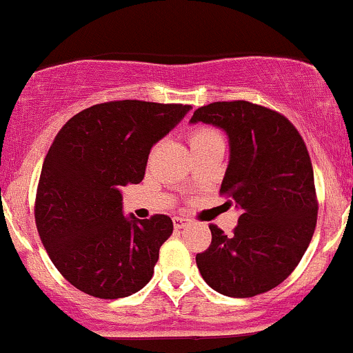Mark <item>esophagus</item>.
Returning <instances> with one entry per match:
<instances>
[{
  "label": "esophagus",
  "instance_id": "34e87169",
  "mask_svg": "<svg viewBox=\"0 0 353 353\" xmlns=\"http://www.w3.org/2000/svg\"><path fill=\"white\" fill-rule=\"evenodd\" d=\"M172 223H174V229H184L186 225H190V220L183 219V216H174Z\"/></svg>",
  "mask_w": 353,
  "mask_h": 353
}]
</instances>
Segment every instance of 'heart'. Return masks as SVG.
<instances>
[{
	"label": "heart",
	"mask_w": 353,
	"mask_h": 353,
	"mask_svg": "<svg viewBox=\"0 0 353 353\" xmlns=\"http://www.w3.org/2000/svg\"><path fill=\"white\" fill-rule=\"evenodd\" d=\"M188 141H190L191 145V150H194V148L198 147H205V145H210V143H215V141H222V138H220V134L216 133L213 128H194V130L190 131V134H188Z\"/></svg>",
	"instance_id": "heart-1"
}]
</instances>
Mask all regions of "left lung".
I'll return each instance as SVG.
<instances>
[{
  "label": "left lung",
  "instance_id": "8db88e82",
  "mask_svg": "<svg viewBox=\"0 0 353 353\" xmlns=\"http://www.w3.org/2000/svg\"><path fill=\"white\" fill-rule=\"evenodd\" d=\"M199 121L229 137L220 194L241 216L230 236L210 225L212 244L196 254L198 270L219 294H265L294 272L314 234L318 198L307 147L285 116L248 101L203 105L191 117Z\"/></svg>",
  "mask_w": 353,
  "mask_h": 353
}]
</instances>
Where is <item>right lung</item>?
<instances>
[{
	"instance_id": "add662e5",
	"label": "right lung",
	"mask_w": 353,
	"mask_h": 353,
	"mask_svg": "<svg viewBox=\"0 0 353 353\" xmlns=\"http://www.w3.org/2000/svg\"><path fill=\"white\" fill-rule=\"evenodd\" d=\"M112 101L74 114L42 163L35 225L58 272L99 299L128 297L154 275L172 220L123 215L121 188L145 176L148 154L190 110Z\"/></svg>"
}]
</instances>
